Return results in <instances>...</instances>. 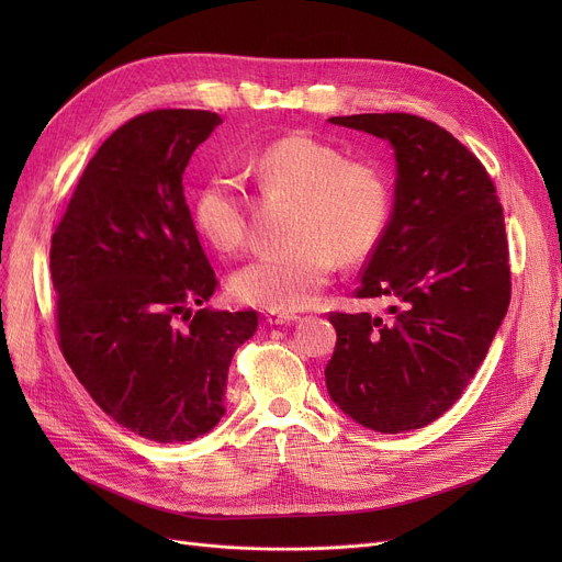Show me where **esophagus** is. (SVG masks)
<instances>
[{
    "label": "esophagus",
    "mask_w": 562,
    "mask_h": 562,
    "mask_svg": "<svg viewBox=\"0 0 562 562\" xmlns=\"http://www.w3.org/2000/svg\"><path fill=\"white\" fill-rule=\"evenodd\" d=\"M266 321L271 323V326H291V323L301 321L299 314H284V312H271L266 314Z\"/></svg>",
    "instance_id": "34e87169"
}]
</instances>
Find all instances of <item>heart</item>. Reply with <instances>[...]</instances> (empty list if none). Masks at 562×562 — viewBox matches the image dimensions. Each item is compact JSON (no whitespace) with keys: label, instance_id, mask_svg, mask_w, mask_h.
Masks as SVG:
<instances>
[{"label":"heart","instance_id":"obj_1","mask_svg":"<svg viewBox=\"0 0 562 562\" xmlns=\"http://www.w3.org/2000/svg\"><path fill=\"white\" fill-rule=\"evenodd\" d=\"M266 193L293 200L282 248L257 255L229 278L236 301L266 312L307 307L330 282L337 257L367 259L390 223V189L367 164L348 161L335 145L307 134H289L248 159ZM193 221L218 252L239 250L248 206L236 177L214 172L193 200Z\"/></svg>","mask_w":562,"mask_h":562}]
</instances>
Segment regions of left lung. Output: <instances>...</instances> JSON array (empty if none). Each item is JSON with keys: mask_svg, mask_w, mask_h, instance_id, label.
<instances>
[{"mask_svg": "<svg viewBox=\"0 0 562 562\" xmlns=\"http://www.w3.org/2000/svg\"><path fill=\"white\" fill-rule=\"evenodd\" d=\"M333 125L394 147V206L356 299L394 301L390 316L330 312V398L378 432L424 428L462 396L510 303L504 206L485 166L426 117L335 115Z\"/></svg>", "mask_w": 562, "mask_h": 562, "instance_id": "left-lung-1", "label": "left lung"}]
</instances>
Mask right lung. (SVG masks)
I'll return each mask as SVG.
<instances>
[{"label": "right lung", "mask_w": 562, "mask_h": 562, "mask_svg": "<svg viewBox=\"0 0 562 562\" xmlns=\"http://www.w3.org/2000/svg\"><path fill=\"white\" fill-rule=\"evenodd\" d=\"M221 123L195 109L132 117L88 161L52 234L66 362L115 424L161 445L191 441L221 422L229 362L257 330L255 310L192 312L218 280L182 177Z\"/></svg>", "instance_id": "obj_1"}]
</instances>
